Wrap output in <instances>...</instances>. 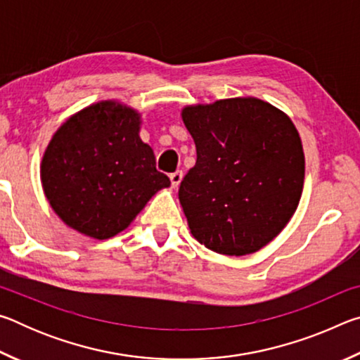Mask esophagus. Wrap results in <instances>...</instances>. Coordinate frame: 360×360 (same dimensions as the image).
I'll return each mask as SVG.
<instances>
[{
    "instance_id": "34e87169",
    "label": "esophagus",
    "mask_w": 360,
    "mask_h": 360,
    "mask_svg": "<svg viewBox=\"0 0 360 360\" xmlns=\"http://www.w3.org/2000/svg\"><path fill=\"white\" fill-rule=\"evenodd\" d=\"M169 181H172V186L174 188H178L179 184H181V181H182V172H174V173L169 174Z\"/></svg>"
}]
</instances>
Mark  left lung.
<instances>
[{"mask_svg":"<svg viewBox=\"0 0 360 360\" xmlns=\"http://www.w3.org/2000/svg\"><path fill=\"white\" fill-rule=\"evenodd\" d=\"M181 115L197 148L179 187L193 238L224 255L259 251L300 202L304 155L295 125L252 96L186 106Z\"/></svg>","mask_w":360,"mask_h":360,"instance_id":"1","label":"left lung"}]
</instances>
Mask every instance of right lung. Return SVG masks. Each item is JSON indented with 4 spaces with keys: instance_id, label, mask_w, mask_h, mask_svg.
Listing matches in <instances>:
<instances>
[{
    "instance_id": "right-lung-1",
    "label": "right lung",
    "mask_w": 360,
    "mask_h": 360,
    "mask_svg": "<svg viewBox=\"0 0 360 360\" xmlns=\"http://www.w3.org/2000/svg\"><path fill=\"white\" fill-rule=\"evenodd\" d=\"M141 115L117 101H100L63 122L41 162L52 210L68 227L108 240L133 222L146 203L169 187L150 146L139 138Z\"/></svg>"
}]
</instances>
